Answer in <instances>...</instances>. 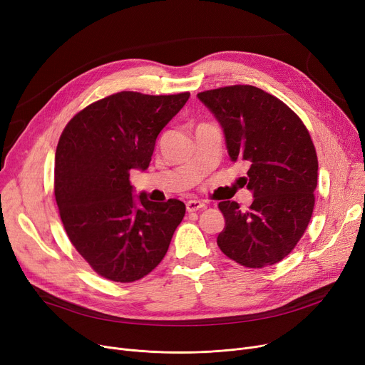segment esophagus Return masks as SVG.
<instances>
[{
    "label": "esophagus",
    "mask_w": 365,
    "mask_h": 365,
    "mask_svg": "<svg viewBox=\"0 0 365 365\" xmlns=\"http://www.w3.org/2000/svg\"><path fill=\"white\" fill-rule=\"evenodd\" d=\"M205 207L204 202L201 201H197V200H190L186 202V210L189 213H194V212H198V210H202Z\"/></svg>",
    "instance_id": "obj_1"
}]
</instances>
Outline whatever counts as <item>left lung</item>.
<instances>
[{"label": "left lung", "mask_w": 365, "mask_h": 365, "mask_svg": "<svg viewBox=\"0 0 365 365\" xmlns=\"http://www.w3.org/2000/svg\"><path fill=\"white\" fill-rule=\"evenodd\" d=\"M222 125L232 161L248 165L253 202H219L225 227L220 250L247 267L281 262L296 247L312 217L318 158L297 115L275 96L253 86H229L198 93Z\"/></svg>", "instance_id": "obj_1"}]
</instances>
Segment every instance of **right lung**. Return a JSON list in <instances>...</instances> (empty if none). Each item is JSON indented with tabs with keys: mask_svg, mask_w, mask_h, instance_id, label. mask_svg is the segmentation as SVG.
Here are the masks:
<instances>
[{
	"mask_svg": "<svg viewBox=\"0 0 365 365\" xmlns=\"http://www.w3.org/2000/svg\"><path fill=\"white\" fill-rule=\"evenodd\" d=\"M189 93L120 91L66 124L54 157V197L68 238L101 277L133 282L164 259L186 207L133 195L130 170H146L160 131Z\"/></svg>",
	"mask_w": 365,
	"mask_h": 365,
	"instance_id": "add662e5",
	"label": "right lung"
}]
</instances>
